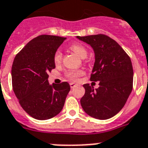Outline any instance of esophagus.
Masks as SVG:
<instances>
[{
    "label": "esophagus",
    "instance_id": "esophagus-1",
    "mask_svg": "<svg viewBox=\"0 0 148 148\" xmlns=\"http://www.w3.org/2000/svg\"><path fill=\"white\" fill-rule=\"evenodd\" d=\"M77 84H74V83H71L70 84V87H71V88H74L75 86H76Z\"/></svg>",
    "mask_w": 148,
    "mask_h": 148
}]
</instances>
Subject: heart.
Instances as JSON below:
<instances>
[{
    "mask_svg": "<svg viewBox=\"0 0 148 148\" xmlns=\"http://www.w3.org/2000/svg\"><path fill=\"white\" fill-rule=\"evenodd\" d=\"M69 48L74 53H76L81 58H85L88 56V50L84 46L80 44H72L69 46ZM62 59V53L60 51H57L53 55V61L56 64H60ZM83 74L81 70H70L66 73V77L71 81H77L80 76Z\"/></svg>",
    "mask_w": 148,
    "mask_h": 148,
    "instance_id": "1",
    "label": "heart"
}]
</instances>
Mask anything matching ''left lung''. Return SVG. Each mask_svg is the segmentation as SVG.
Listing matches in <instances>:
<instances>
[{"label":"left lung","instance_id":"obj_1","mask_svg":"<svg viewBox=\"0 0 148 148\" xmlns=\"http://www.w3.org/2000/svg\"><path fill=\"white\" fill-rule=\"evenodd\" d=\"M77 38L94 49L95 62L90 80L99 81V88L95 90L89 84H84L85 94L81 99V107L90 117L109 119L123 108L133 89L131 58L114 39L105 34Z\"/></svg>","mask_w":148,"mask_h":148}]
</instances>
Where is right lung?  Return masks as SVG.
Instances as JSON below:
<instances>
[{
	"label": "right lung",
	"instance_id": "obj_1",
	"mask_svg": "<svg viewBox=\"0 0 148 148\" xmlns=\"http://www.w3.org/2000/svg\"><path fill=\"white\" fill-rule=\"evenodd\" d=\"M65 38L43 34L34 38L15 56L11 68L14 92L22 108L34 118L47 120L58 115L64 105L69 84L48 82L55 68L53 55Z\"/></svg>",
	"mask_w": 148,
	"mask_h": 148
}]
</instances>
